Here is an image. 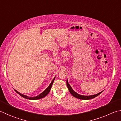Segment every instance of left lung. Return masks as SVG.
I'll list each match as a JSON object with an SVG mask.
<instances>
[{
  "instance_id": "1",
  "label": "left lung",
  "mask_w": 121,
  "mask_h": 121,
  "mask_svg": "<svg viewBox=\"0 0 121 121\" xmlns=\"http://www.w3.org/2000/svg\"><path fill=\"white\" fill-rule=\"evenodd\" d=\"M66 84H67V88L69 89V92L71 93V95L73 96L74 97L77 98H79L80 99H84V100H88V99H92V98H94L95 97H96L97 96H98L99 95H100L101 92L103 91H101L100 92L98 93V94H97L96 95H92V96H82V95H80L79 94H77V92H75L72 89L71 86H70V85L68 83V81H67V80L66 81Z\"/></svg>"
}]
</instances>
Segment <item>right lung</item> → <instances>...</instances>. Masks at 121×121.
I'll use <instances>...</instances> for the list:
<instances>
[{
  "mask_svg": "<svg viewBox=\"0 0 121 121\" xmlns=\"http://www.w3.org/2000/svg\"><path fill=\"white\" fill-rule=\"evenodd\" d=\"M55 78L54 79V80H52V82H51V83L50 84V85L43 92H42L41 94H40L39 96H36V97H27V96H25V95H22L20 94V92H18L17 91H16V90H15V91L17 93V94L18 95H20V96H22V97H23V98H26V99H31V100H35V99H41L42 98H43V97H44L45 96H46L47 95H48V94L49 92H50V90L51 89V88H52V83L53 82H54V81L55 80Z\"/></svg>",
  "mask_w": 121,
  "mask_h": 121,
  "instance_id": "add662e5",
  "label": "right lung"
}]
</instances>
